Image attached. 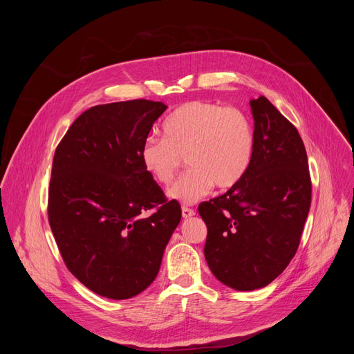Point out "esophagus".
I'll use <instances>...</instances> for the list:
<instances>
[{
  "mask_svg": "<svg viewBox=\"0 0 354 354\" xmlns=\"http://www.w3.org/2000/svg\"><path fill=\"white\" fill-rule=\"evenodd\" d=\"M182 216H183V218L193 217V216H194V210H193V209H189V207H186V206H182Z\"/></svg>",
  "mask_w": 354,
  "mask_h": 354,
  "instance_id": "34e87169",
  "label": "esophagus"
}]
</instances>
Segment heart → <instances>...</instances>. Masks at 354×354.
I'll use <instances>...</instances> for the list:
<instances>
[{"label": "heart", "instance_id": "1", "mask_svg": "<svg viewBox=\"0 0 354 354\" xmlns=\"http://www.w3.org/2000/svg\"><path fill=\"white\" fill-rule=\"evenodd\" d=\"M162 131L164 138L144 141L140 160L156 180L169 183L185 157L190 168L167 192L182 203H194L214 185L218 189L235 186L254 157V126L234 106L193 100L165 119Z\"/></svg>", "mask_w": 354, "mask_h": 354}]
</instances>
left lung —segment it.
I'll return each mask as SVG.
<instances>
[{"label": "left lung", "instance_id": "left-lung-1", "mask_svg": "<svg viewBox=\"0 0 354 354\" xmlns=\"http://www.w3.org/2000/svg\"><path fill=\"white\" fill-rule=\"evenodd\" d=\"M254 157L227 193L203 201L205 257L223 284L250 291L268 286L294 258L311 206L307 151L297 129L265 96L250 100Z\"/></svg>", "mask_w": 354, "mask_h": 354}]
</instances>
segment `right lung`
<instances>
[{
  "label": "right lung",
  "mask_w": 354,
  "mask_h": 354,
  "mask_svg": "<svg viewBox=\"0 0 354 354\" xmlns=\"http://www.w3.org/2000/svg\"><path fill=\"white\" fill-rule=\"evenodd\" d=\"M167 108L147 99L93 106L56 148L50 228L68 270L97 295L126 299L144 291L180 223V205L167 201L140 160Z\"/></svg>",
  "instance_id": "1"
}]
</instances>
